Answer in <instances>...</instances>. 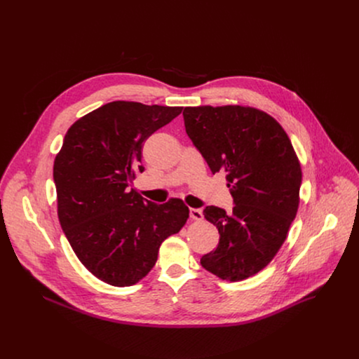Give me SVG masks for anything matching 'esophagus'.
Segmentation results:
<instances>
[{"instance_id":"obj_1","label":"esophagus","mask_w":359,"mask_h":359,"mask_svg":"<svg viewBox=\"0 0 359 359\" xmlns=\"http://www.w3.org/2000/svg\"><path fill=\"white\" fill-rule=\"evenodd\" d=\"M189 215H190V219H191V220H203V212H201L200 209L190 208Z\"/></svg>"}]
</instances>
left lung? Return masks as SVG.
<instances>
[{
	"instance_id": "1",
	"label": "left lung",
	"mask_w": 359,
	"mask_h": 359,
	"mask_svg": "<svg viewBox=\"0 0 359 359\" xmlns=\"http://www.w3.org/2000/svg\"><path fill=\"white\" fill-rule=\"evenodd\" d=\"M183 119L212 173L226 175L234 201L230 213L203 210L220 240L200 264L229 281L257 274L274 259L298 210L302 175L291 140L274 118L248 107H189Z\"/></svg>"
}]
</instances>
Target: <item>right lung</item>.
<instances>
[{
	"label": "right lung",
	"mask_w": 359,
	"mask_h": 359,
	"mask_svg": "<svg viewBox=\"0 0 359 359\" xmlns=\"http://www.w3.org/2000/svg\"><path fill=\"white\" fill-rule=\"evenodd\" d=\"M183 108L115 100L78 119L54 162L61 227L79 262L99 280L128 287L155 266L161 244L180 231L189 208L156 204L130 189L143 142Z\"/></svg>",
	"instance_id": "obj_1"
}]
</instances>
